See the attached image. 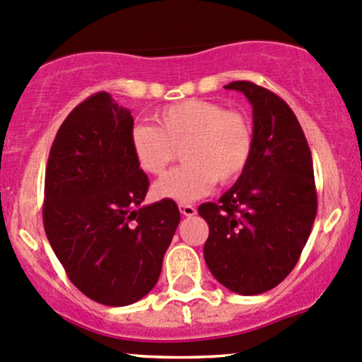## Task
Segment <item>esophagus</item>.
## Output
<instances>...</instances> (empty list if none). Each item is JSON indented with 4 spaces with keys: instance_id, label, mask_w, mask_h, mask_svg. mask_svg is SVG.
Wrapping results in <instances>:
<instances>
[{
    "instance_id": "obj_1",
    "label": "esophagus",
    "mask_w": 362,
    "mask_h": 362,
    "mask_svg": "<svg viewBox=\"0 0 362 362\" xmlns=\"http://www.w3.org/2000/svg\"><path fill=\"white\" fill-rule=\"evenodd\" d=\"M179 211L185 216H194L195 213H197V208L192 204H183V202H181V204H179Z\"/></svg>"
}]
</instances>
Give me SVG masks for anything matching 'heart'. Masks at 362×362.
<instances>
[{"instance_id": "obj_1", "label": "heart", "mask_w": 362, "mask_h": 362, "mask_svg": "<svg viewBox=\"0 0 362 362\" xmlns=\"http://www.w3.org/2000/svg\"><path fill=\"white\" fill-rule=\"evenodd\" d=\"M156 126L140 124L132 133V151L146 174L161 175L177 158L181 165L154 185V195L192 202L213 185L235 181L249 165L254 149L252 122L238 110L220 103L185 99L154 113Z\"/></svg>"}]
</instances>
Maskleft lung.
<instances>
[{
    "label": "left lung",
    "instance_id": "left-lung-1",
    "mask_svg": "<svg viewBox=\"0 0 362 362\" xmlns=\"http://www.w3.org/2000/svg\"><path fill=\"white\" fill-rule=\"evenodd\" d=\"M227 90L252 105L249 165L218 202L199 206L208 222L204 259L213 277L240 295H259L288 277L316 218L313 158L297 117L277 94L252 81Z\"/></svg>",
    "mask_w": 362,
    "mask_h": 362
}]
</instances>
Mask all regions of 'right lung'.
Returning a JSON list of instances; mask_svg holds the SVG:
<instances>
[{"label": "right lung", "mask_w": 362, "mask_h": 362, "mask_svg": "<svg viewBox=\"0 0 362 362\" xmlns=\"http://www.w3.org/2000/svg\"><path fill=\"white\" fill-rule=\"evenodd\" d=\"M132 133L129 110L108 92L90 95L58 129L44 181V230L58 261L81 293L113 308L153 290L181 218L172 199L140 206L149 179Z\"/></svg>", "instance_id": "add662e5"}]
</instances>
